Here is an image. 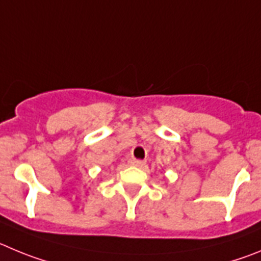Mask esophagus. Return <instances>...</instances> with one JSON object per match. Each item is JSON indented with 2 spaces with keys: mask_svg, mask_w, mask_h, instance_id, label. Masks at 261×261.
Here are the masks:
<instances>
[{
  "mask_svg": "<svg viewBox=\"0 0 261 261\" xmlns=\"http://www.w3.org/2000/svg\"><path fill=\"white\" fill-rule=\"evenodd\" d=\"M130 165L136 166V168H143V166L145 165V161H143V160L133 159V160H131V161H130Z\"/></svg>",
  "mask_w": 261,
  "mask_h": 261,
  "instance_id": "esophagus-1",
  "label": "esophagus"
}]
</instances>
